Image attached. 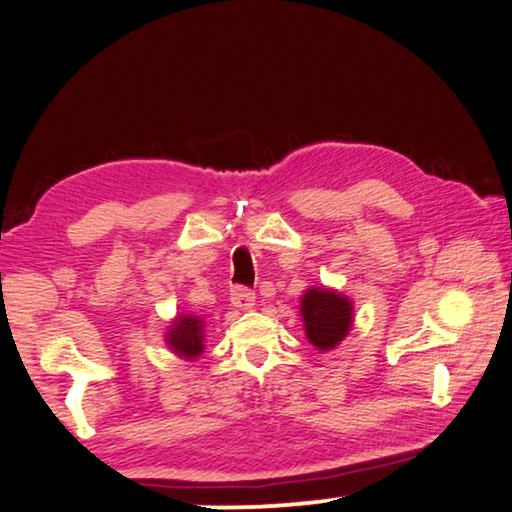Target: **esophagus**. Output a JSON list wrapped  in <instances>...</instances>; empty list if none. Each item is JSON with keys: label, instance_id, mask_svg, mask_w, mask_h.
Masks as SVG:
<instances>
[{"label": "esophagus", "instance_id": "1", "mask_svg": "<svg viewBox=\"0 0 512 512\" xmlns=\"http://www.w3.org/2000/svg\"><path fill=\"white\" fill-rule=\"evenodd\" d=\"M230 303H233L237 310H251L256 305V293L247 289V286H235L230 291Z\"/></svg>", "mask_w": 512, "mask_h": 512}]
</instances>
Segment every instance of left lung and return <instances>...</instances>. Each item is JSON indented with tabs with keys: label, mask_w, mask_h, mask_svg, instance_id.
<instances>
[{
	"label": "left lung",
	"mask_w": 512,
	"mask_h": 512,
	"mask_svg": "<svg viewBox=\"0 0 512 512\" xmlns=\"http://www.w3.org/2000/svg\"><path fill=\"white\" fill-rule=\"evenodd\" d=\"M300 312H303L307 340L321 352L333 349L352 328V303L335 291L310 289L303 296Z\"/></svg>",
	"instance_id": "1"
}]
</instances>
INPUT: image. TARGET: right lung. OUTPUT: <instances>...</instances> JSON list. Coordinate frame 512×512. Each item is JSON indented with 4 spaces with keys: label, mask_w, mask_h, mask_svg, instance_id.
Returning a JSON list of instances; mask_svg holds the SVG:
<instances>
[{
    "label": "right lung",
    "mask_w": 512,
    "mask_h": 512,
    "mask_svg": "<svg viewBox=\"0 0 512 512\" xmlns=\"http://www.w3.org/2000/svg\"><path fill=\"white\" fill-rule=\"evenodd\" d=\"M170 347L184 359H195L202 354V319L198 317H179L167 333Z\"/></svg>",
    "instance_id": "add662e5"
}]
</instances>
